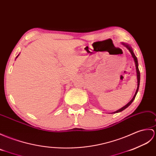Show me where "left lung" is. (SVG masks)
<instances>
[{"mask_svg": "<svg viewBox=\"0 0 156 156\" xmlns=\"http://www.w3.org/2000/svg\"><path fill=\"white\" fill-rule=\"evenodd\" d=\"M122 44L124 45L125 47H126V48H128V50H129V52L131 53V54H132V58H133V60H134V62H135V65H136V73H137V90H136V93H135V94H134V96H133V97L132 98V99L129 101V102L126 105V106H124V107H122V108H120V109H119L118 110H117V111H115V112H113V113H118V112H122V111H123L124 110H125L126 108H127L130 104H131L132 103V102L133 101V100L135 99V98H136V94H137V92H138V90H139V86H140V70H139V68H138V62H137V57L136 56V55H135V54L133 53V50H132V47L130 46L129 44H125V43H124V42H122Z\"/></svg>", "mask_w": 156, "mask_h": 156, "instance_id": "1", "label": "left lung"}]
</instances>
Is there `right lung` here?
I'll list each match as a JSON object with an SVG mask.
<instances>
[{
  "instance_id": "add662e5",
  "label": "right lung",
  "mask_w": 156,
  "mask_h": 156,
  "mask_svg": "<svg viewBox=\"0 0 156 156\" xmlns=\"http://www.w3.org/2000/svg\"><path fill=\"white\" fill-rule=\"evenodd\" d=\"M19 56V55H18V56H17L16 57V58H17V57H18V56Z\"/></svg>"
}]
</instances>
